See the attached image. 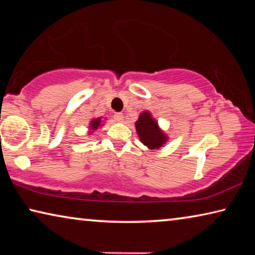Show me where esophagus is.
I'll return each instance as SVG.
<instances>
[{
    "label": "esophagus",
    "instance_id": "esophagus-1",
    "mask_svg": "<svg viewBox=\"0 0 255 255\" xmlns=\"http://www.w3.org/2000/svg\"><path fill=\"white\" fill-rule=\"evenodd\" d=\"M114 118H115L116 122L122 123L123 120H124V115H123V114H120V112H116V114L114 115Z\"/></svg>",
    "mask_w": 255,
    "mask_h": 255
}]
</instances>
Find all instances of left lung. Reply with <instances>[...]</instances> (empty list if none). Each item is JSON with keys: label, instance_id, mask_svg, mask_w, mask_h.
I'll use <instances>...</instances> for the list:
<instances>
[{"label": "left lung", "instance_id": "obj_1", "mask_svg": "<svg viewBox=\"0 0 255 255\" xmlns=\"http://www.w3.org/2000/svg\"><path fill=\"white\" fill-rule=\"evenodd\" d=\"M135 125L141 143L147 146L148 148H159L166 141L165 135L159 130L157 123L152 118L149 112H143Z\"/></svg>", "mask_w": 255, "mask_h": 255}]
</instances>
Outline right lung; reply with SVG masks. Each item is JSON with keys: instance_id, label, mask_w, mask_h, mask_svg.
Instances as JSON below:
<instances>
[{"instance_id": "1", "label": "right lung", "mask_w": 255, "mask_h": 255, "mask_svg": "<svg viewBox=\"0 0 255 255\" xmlns=\"http://www.w3.org/2000/svg\"><path fill=\"white\" fill-rule=\"evenodd\" d=\"M100 124H101V119H100V118H98V119H94V120H92V122H91V125H90V126H91V128H92V129H97L99 126H100Z\"/></svg>"}]
</instances>
